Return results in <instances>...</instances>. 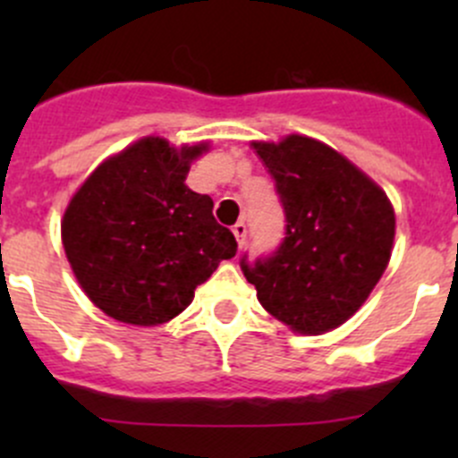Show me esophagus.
Segmentation results:
<instances>
[{"label": "esophagus", "instance_id": "1", "mask_svg": "<svg viewBox=\"0 0 458 458\" xmlns=\"http://www.w3.org/2000/svg\"><path fill=\"white\" fill-rule=\"evenodd\" d=\"M233 234H234V239H237L239 248L246 246V234H248L246 224H242V221H239V224H234V225H233Z\"/></svg>", "mask_w": 458, "mask_h": 458}]
</instances>
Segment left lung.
Instances as JSON below:
<instances>
[{
  "instance_id": "8db88e82",
  "label": "left lung",
  "mask_w": 458,
  "mask_h": 458,
  "mask_svg": "<svg viewBox=\"0 0 458 458\" xmlns=\"http://www.w3.org/2000/svg\"><path fill=\"white\" fill-rule=\"evenodd\" d=\"M285 212L270 257L242 259L243 276L272 317L301 335H323L363 306L386 272L394 208L352 161L326 143L288 135L255 141Z\"/></svg>"
}]
</instances>
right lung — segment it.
Returning <instances> with one entry per match:
<instances>
[{
    "label": "right lung",
    "mask_w": 458,
    "mask_h": 458,
    "mask_svg": "<svg viewBox=\"0 0 458 458\" xmlns=\"http://www.w3.org/2000/svg\"><path fill=\"white\" fill-rule=\"evenodd\" d=\"M206 143L143 137L97 165L62 221V242L92 303L128 326H159L191 306L237 242L212 199L186 186Z\"/></svg>",
    "instance_id": "1"
}]
</instances>
